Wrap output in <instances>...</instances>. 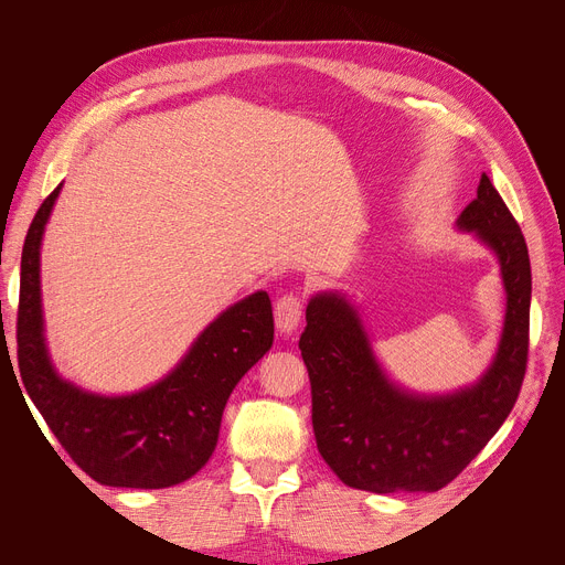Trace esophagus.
<instances>
[{
    "mask_svg": "<svg viewBox=\"0 0 565 565\" xmlns=\"http://www.w3.org/2000/svg\"><path fill=\"white\" fill-rule=\"evenodd\" d=\"M301 322V299L297 295H285L276 301V328L282 334H292Z\"/></svg>",
    "mask_w": 565,
    "mask_h": 565,
    "instance_id": "34e87169",
    "label": "esophagus"
}]
</instances>
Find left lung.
I'll return each mask as SVG.
<instances>
[{
	"mask_svg": "<svg viewBox=\"0 0 565 565\" xmlns=\"http://www.w3.org/2000/svg\"><path fill=\"white\" fill-rule=\"evenodd\" d=\"M457 228L498 254L507 292L498 353L476 384L446 396L409 393L386 377L344 295L320 292L306 306L299 349L311 380L318 452L349 488L380 494L446 488L498 434L519 398L533 289L525 237L486 174Z\"/></svg>",
	"mask_w": 565,
	"mask_h": 565,
	"instance_id": "left-lung-1",
	"label": "left lung"
}]
</instances>
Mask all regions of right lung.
<instances>
[{
  "label": "right lung",
  "instance_id": "obj_1",
  "mask_svg": "<svg viewBox=\"0 0 565 565\" xmlns=\"http://www.w3.org/2000/svg\"><path fill=\"white\" fill-rule=\"evenodd\" d=\"M61 185L28 228L15 341L30 401L75 465L100 486L158 490L188 481L212 457L235 384L273 344V309L254 292L212 320L181 363L143 391L100 396L58 377L44 341L40 247Z\"/></svg>",
  "mask_w": 565,
  "mask_h": 565
}]
</instances>
